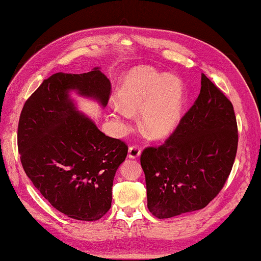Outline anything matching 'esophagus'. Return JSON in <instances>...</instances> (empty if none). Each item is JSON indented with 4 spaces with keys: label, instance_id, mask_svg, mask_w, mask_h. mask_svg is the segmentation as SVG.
<instances>
[{
    "label": "esophagus",
    "instance_id": "obj_1",
    "mask_svg": "<svg viewBox=\"0 0 261 261\" xmlns=\"http://www.w3.org/2000/svg\"><path fill=\"white\" fill-rule=\"evenodd\" d=\"M140 153H141V149L140 147L138 146V145H132V146L129 147V158L131 159H137L140 156Z\"/></svg>",
    "mask_w": 261,
    "mask_h": 261
}]
</instances>
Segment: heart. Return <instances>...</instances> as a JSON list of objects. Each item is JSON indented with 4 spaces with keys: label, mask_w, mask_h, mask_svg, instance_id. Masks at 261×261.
<instances>
[{
    "label": "heart",
    "mask_w": 261,
    "mask_h": 261,
    "mask_svg": "<svg viewBox=\"0 0 261 261\" xmlns=\"http://www.w3.org/2000/svg\"><path fill=\"white\" fill-rule=\"evenodd\" d=\"M118 102L112 116L118 124L126 125L131 112L141 108V125L152 138H166L177 129L183 117L184 90L179 79L140 65L123 77L117 90Z\"/></svg>",
    "instance_id": "obj_1"
}]
</instances>
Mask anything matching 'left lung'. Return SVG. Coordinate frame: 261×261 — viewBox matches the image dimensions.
Here are the masks:
<instances>
[{
  "label": "left lung",
  "instance_id": "left-lung-1",
  "mask_svg": "<svg viewBox=\"0 0 261 261\" xmlns=\"http://www.w3.org/2000/svg\"><path fill=\"white\" fill-rule=\"evenodd\" d=\"M237 145L232 103L201 74L200 93L177 129L140 155L148 211L168 219L204 208L226 184Z\"/></svg>",
  "mask_w": 261,
  "mask_h": 261
}]
</instances>
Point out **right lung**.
Returning a JSON list of instances; mask_svg holds the SVG:
<instances>
[{"mask_svg":"<svg viewBox=\"0 0 261 261\" xmlns=\"http://www.w3.org/2000/svg\"><path fill=\"white\" fill-rule=\"evenodd\" d=\"M108 103L110 82L99 68L86 73L53 74L26 100L17 143L31 182L50 205L82 221L102 218L112 206L115 173L127 145L102 134L76 112L69 91Z\"/></svg>","mask_w":261,"mask_h":261,"instance_id":"add662e5","label":"right lung"}]
</instances>
